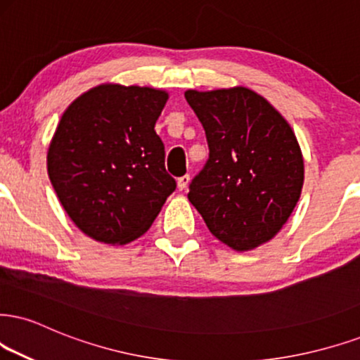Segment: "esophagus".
Wrapping results in <instances>:
<instances>
[{
    "instance_id": "1",
    "label": "esophagus",
    "mask_w": 360,
    "mask_h": 360,
    "mask_svg": "<svg viewBox=\"0 0 360 360\" xmlns=\"http://www.w3.org/2000/svg\"><path fill=\"white\" fill-rule=\"evenodd\" d=\"M188 184H190V175L180 176L179 181H176V185H179V190H185L188 187Z\"/></svg>"
}]
</instances>
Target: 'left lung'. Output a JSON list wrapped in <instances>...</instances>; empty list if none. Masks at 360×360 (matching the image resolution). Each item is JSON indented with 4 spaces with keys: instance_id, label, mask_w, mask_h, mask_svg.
I'll return each instance as SVG.
<instances>
[{
    "instance_id": "left-lung-1",
    "label": "left lung",
    "mask_w": 360,
    "mask_h": 360,
    "mask_svg": "<svg viewBox=\"0 0 360 360\" xmlns=\"http://www.w3.org/2000/svg\"><path fill=\"white\" fill-rule=\"evenodd\" d=\"M200 120L208 160L188 200L208 230L235 250L270 240L285 224L304 184V160L292 128L248 88L185 91Z\"/></svg>"
}]
</instances>
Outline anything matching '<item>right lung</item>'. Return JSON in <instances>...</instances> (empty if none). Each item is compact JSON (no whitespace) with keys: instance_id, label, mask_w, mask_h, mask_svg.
Instances as JSON below:
<instances>
[{"instance_id":"obj_1","label":"right lung","mask_w":360,"mask_h":360,"mask_svg":"<svg viewBox=\"0 0 360 360\" xmlns=\"http://www.w3.org/2000/svg\"><path fill=\"white\" fill-rule=\"evenodd\" d=\"M167 98L153 88L101 85L61 117L48 148V175L88 237L113 245L135 240L175 192L155 131Z\"/></svg>"}]
</instances>
